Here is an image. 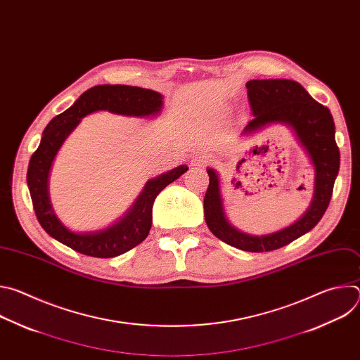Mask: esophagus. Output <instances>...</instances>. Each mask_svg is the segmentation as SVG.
<instances>
[{"mask_svg": "<svg viewBox=\"0 0 360 360\" xmlns=\"http://www.w3.org/2000/svg\"><path fill=\"white\" fill-rule=\"evenodd\" d=\"M208 162H210V158L207 155H203V153H198V155H195L192 160V165L198 167V168L207 165Z\"/></svg>", "mask_w": 360, "mask_h": 360, "instance_id": "34e87169", "label": "esophagus"}]
</instances>
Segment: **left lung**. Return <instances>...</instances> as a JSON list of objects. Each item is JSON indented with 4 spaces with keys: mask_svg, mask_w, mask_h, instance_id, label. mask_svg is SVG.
I'll return each instance as SVG.
<instances>
[{
    "mask_svg": "<svg viewBox=\"0 0 360 360\" xmlns=\"http://www.w3.org/2000/svg\"><path fill=\"white\" fill-rule=\"evenodd\" d=\"M246 88L253 118L240 136H253L275 124L290 128L315 172L311 205L297 221L283 229L266 235L246 233L226 218L219 175L214 168H207L210 186L203 198V211L211 232L225 243L246 252H269L307 233L322 219L339 172L340 153L330 111L316 102L299 82L282 78L252 79L246 82Z\"/></svg>",
    "mask_w": 360,
    "mask_h": 360,
    "instance_id": "obj_1",
    "label": "left lung"
}]
</instances>
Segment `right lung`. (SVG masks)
<instances>
[{"label":"right lung","mask_w":360,"mask_h":360,"mask_svg":"<svg viewBox=\"0 0 360 360\" xmlns=\"http://www.w3.org/2000/svg\"><path fill=\"white\" fill-rule=\"evenodd\" d=\"M162 107L164 96L157 91L105 84L89 88L74 102V105L51 120L42 132L39 146L32 153L27 172V184L37 219L49 236L94 258H114L135 248L148 236L153 200L165 186L188 171L186 165H179L146 181L143 189L122 217L110 226L86 232H75L61 222L51 205L48 181L58 150L84 117L98 111H108L124 117L152 118L162 111Z\"/></svg>","instance_id":"add662e5"}]
</instances>
